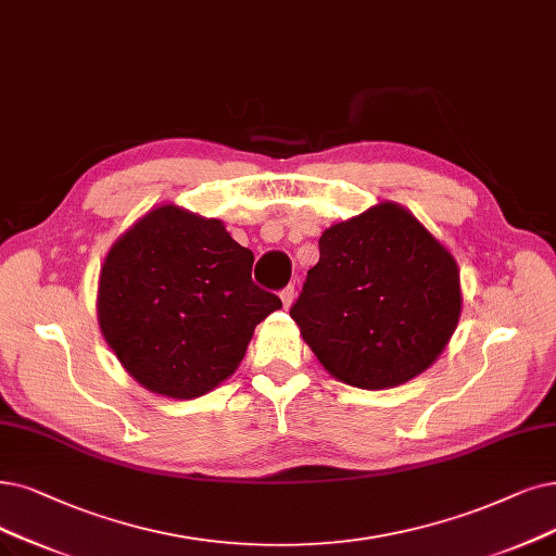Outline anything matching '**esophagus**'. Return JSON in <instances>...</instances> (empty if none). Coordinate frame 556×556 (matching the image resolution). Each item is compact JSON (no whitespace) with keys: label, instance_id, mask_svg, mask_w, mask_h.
<instances>
[{"label":"esophagus","instance_id":"esophagus-1","mask_svg":"<svg viewBox=\"0 0 556 556\" xmlns=\"http://www.w3.org/2000/svg\"><path fill=\"white\" fill-rule=\"evenodd\" d=\"M280 299H282L285 307H290L292 301H294V285H287L285 290H280Z\"/></svg>","mask_w":556,"mask_h":556}]
</instances>
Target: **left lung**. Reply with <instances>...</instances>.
<instances>
[{
	"instance_id": "1",
	"label": "left lung",
	"mask_w": 556,
	"mask_h": 556,
	"mask_svg": "<svg viewBox=\"0 0 556 556\" xmlns=\"http://www.w3.org/2000/svg\"><path fill=\"white\" fill-rule=\"evenodd\" d=\"M458 315L454 257L394 203L330 226L290 307L319 363L363 390L394 388L425 371Z\"/></svg>"
}]
</instances>
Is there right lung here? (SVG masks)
Segmentation results:
<instances>
[{
    "label": "right lung",
    "instance_id": "right-lung-1",
    "mask_svg": "<svg viewBox=\"0 0 556 556\" xmlns=\"http://www.w3.org/2000/svg\"><path fill=\"white\" fill-rule=\"evenodd\" d=\"M251 269L253 253L220 220L173 205L152 210L104 260L102 336L143 388L201 396L228 379L255 326L282 307Z\"/></svg>",
    "mask_w": 556,
    "mask_h": 556
}]
</instances>
